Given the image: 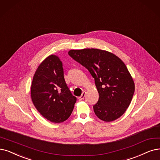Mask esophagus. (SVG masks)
Segmentation results:
<instances>
[{
	"mask_svg": "<svg viewBox=\"0 0 160 160\" xmlns=\"http://www.w3.org/2000/svg\"><path fill=\"white\" fill-rule=\"evenodd\" d=\"M85 94H86V92H83L82 93V94H81V97H79V100H83L84 99V98H85Z\"/></svg>",
	"mask_w": 160,
	"mask_h": 160,
	"instance_id": "1",
	"label": "esophagus"
}]
</instances>
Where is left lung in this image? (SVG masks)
I'll return each mask as SVG.
<instances>
[{
    "label": "left lung",
    "instance_id": "8db88e82",
    "mask_svg": "<svg viewBox=\"0 0 160 160\" xmlns=\"http://www.w3.org/2000/svg\"><path fill=\"white\" fill-rule=\"evenodd\" d=\"M68 54L94 79L99 94L93 106L96 116L106 122L120 118L135 92V82L124 62L114 54L97 48L70 50Z\"/></svg>",
    "mask_w": 160,
    "mask_h": 160
}]
</instances>
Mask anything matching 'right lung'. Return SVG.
Segmentation results:
<instances>
[{"label": "right lung", "mask_w": 160, "mask_h": 160, "mask_svg": "<svg viewBox=\"0 0 160 160\" xmlns=\"http://www.w3.org/2000/svg\"><path fill=\"white\" fill-rule=\"evenodd\" d=\"M31 97L38 112L51 122L62 123L71 116L77 98L66 83L58 56H48L37 68L32 81Z\"/></svg>", "instance_id": "1"}]
</instances>
